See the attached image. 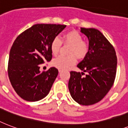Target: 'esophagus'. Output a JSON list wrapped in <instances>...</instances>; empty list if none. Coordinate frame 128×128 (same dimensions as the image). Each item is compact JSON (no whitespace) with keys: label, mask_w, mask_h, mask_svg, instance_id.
<instances>
[{"label":"esophagus","mask_w":128,"mask_h":128,"mask_svg":"<svg viewBox=\"0 0 128 128\" xmlns=\"http://www.w3.org/2000/svg\"><path fill=\"white\" fill-rule=\"evenodd\" d=\"M61 71H62V70H61V69H59V73H61Z\"/></svg>","instance_id":"esophagus-1"}]
</instances>
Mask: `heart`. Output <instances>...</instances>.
<instances>
[{"label": "heart", "mask_w": 128, "mask_h": 128, "mask_svg": "<svg viewBox=\"0 0 128 128\" xmlns=\"http://www.w3.org/2000/svg\"><path fill=\"white\" fill-rule=\"evenodd\" d=\"M63 40L64 42L71 45L69 49V56H59L53 59L52 65L57 69H66L75 64L77 59H84L86 57L89 50L88 44L83 41V36L80 32L75 30H72L65 33L63 35ZM62 41L59 36H55L50 43V50L53 55H57L61 48Z\"/></svg>", "instance_id": "1"}]
</instances>
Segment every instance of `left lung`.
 I'll use <instances>...</instances> for the list:
<instances>
[{"instance_id":"obj_1","label":"left lung","mask_w":128,"mask_h":128,"mask_svg":"<svg viewBox=\"0 0 128 128\" xmlns=\"http://www.w3.org/2000/svg\"><path fill=\"white\" fill-rule=\"evenodd\" d=\"M89 40V50L78 65L84 72L71 71L68 84L69 92L79 104H95L104 98L116 78L117 57L114 46L104 35L94 28H81Z\"/></svg>"}]
</instances>
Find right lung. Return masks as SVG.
Masks as SVG:
<instances>
[{
    "label": "right lung",
    "instance_id": "1",
    "mask_svg": "<svg viewBox=\"0 0 128 128\" xmlns=\"http://www.w3.org/2000/svg\"><path fill=\"white\" fill-rule=\"evenodd\" d=\"M66 25L36 24L16 37L9 53L8 74L16 94L28 102H37L50 92L58 70L40 72L39 65L52 59L50 43Z\"/></svg>",
    "mask_w": 128,
    "mask_h": 128
}]
</instances>
